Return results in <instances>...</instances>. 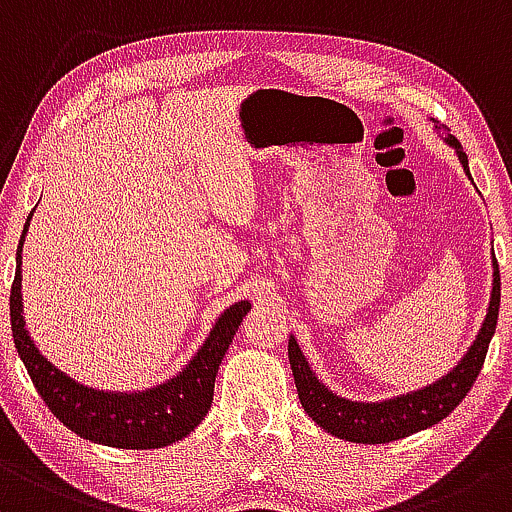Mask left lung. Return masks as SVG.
Returning a JSON list of instances; mask_svg holds the SVG:
<instances>
[{
	"label": "left lung",
	"mask_w": 512,
	"mask_h": 512,
	"mask_svg": "<svg viewBox=\"0 0 512 512\" xmlns=\"http://www.w3.org/2000/svg\"><path fill=\"white\" fill-rule=\"evenodd\" d=\"M447 145L457 149L459 162H462L464 171L469 174L467 154H464L457 137L447 135ZM498 307H501V273H498V261L493 256L491 302H488L484 326H481L479 336H476L469 353L459 360V365L450 375H445L442 380L430 384V387L418 389V392H411L406 396H396V399L389 401H380V404L348 401L343 396L329 392L314 377V372L309 370V363L304 360L300 346L290 336V341H287V355H290V367L292 375H295L300 404L309 413V418L319 428H324L326 433L348 442H363V445H382V442L409 438V435L418 433V430L435 426V423L447 418L457 409L459 401L469 394L476 377H479L481 365H484L488 353V343H491V336L496 333Z\"/></svg>",
	"instance_id": "obj_1"
}]
</instances>
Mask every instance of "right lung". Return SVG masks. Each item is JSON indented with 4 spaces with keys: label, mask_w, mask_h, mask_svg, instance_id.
I'll list each match as a JSON object with an SVG mask.
<instances>
[{
    "label": "right lung",
    "mask_w": 512,
    "mask_h": 512,
    "mask_svg": "<svg viewBox=\"0 0 512 512\" xmlns=\"http://www.w3.org/2000/svg\"><path fill=\"white\" fill-rule=\"evenodd\" d=\"M31 220V215H28ZM28 222L21 234L19 251H16L14 283L9 295L11 333H14L16 350L24 360L28 375L43 396L45 406L65 423L72 433L99 445L120 447V450H154V447L174 445L186 438L198 423L208 416L212 394H215V377L220 370L234 333L249 314V302H237L217 319L208 341L198 350V355L188 363L181 375L147 392L111 394L96 392L74 382L65 372H60L48 358L40 355L33 346L31 336L24 329L21 314V246H24Z\"/></svg>",
    "instance_id": "1"
}]
</instances>
